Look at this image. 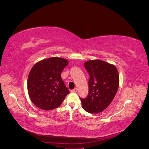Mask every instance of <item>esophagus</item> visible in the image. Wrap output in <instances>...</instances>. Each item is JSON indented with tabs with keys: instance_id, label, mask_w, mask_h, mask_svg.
<instances>
[{
	"instance_id": "esophagus-1",
	"label": "esophagus",
	"mask_w": 149,
	"mask_h": 149,
	"mask_svg": "<svg viewBox=\"0 0 149 149\" xmlns=\"http://www.w3.org/2000/svg\"><path fill=\"white\" fill-rule=\"evenodd\" d=\"M77 91H78V89L77 88H74V89L71 90V92H73V93H76Z\"/></svg>"
}]
</instances>
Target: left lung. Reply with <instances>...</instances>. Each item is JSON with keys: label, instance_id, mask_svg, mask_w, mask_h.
<instances>
[{"label": "left lung", "instance_id": "1", "mask_svg": "<svg viewBox=\"0 0 149 149\" xmlns=\"http://www.w3.org/2000/svg\"><path fill=\"white\" fill-rule=\"evenodd\" d=\"M89 73V93L80 98L82 107L91 114L103 111L114 98L119 86V74L115 65L100 60L84 62Z\"/></svg>", "mask_w": 149, "mask_h": 149}]
</instances>
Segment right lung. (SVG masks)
Segmentation results:
<instances>
[{
  "label": "right lung",
  "mask_w": 149,
  "mask_h": 149,
  "mask_svg": "<svg viewBox=\"0 0 149 149\" xmlns=\"http://www.w3.org/2000/svg\"><path fill=\"white\" fill-rule=\"evenodd\" d=\"M69 63L63 58L52 57L35 63L27 80V89L31 101L40 109L52 110L59 107L70 93L61 77Z\"/></svg>",
  "instance_id": "1"
}]
</instances>
